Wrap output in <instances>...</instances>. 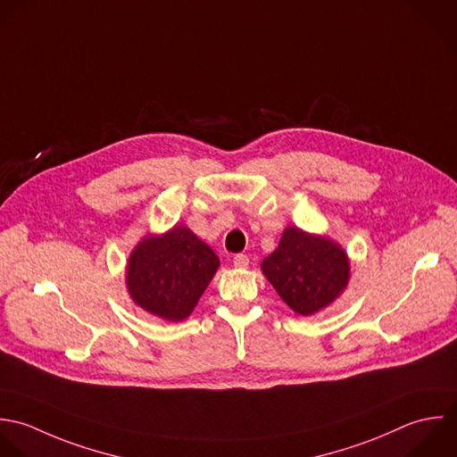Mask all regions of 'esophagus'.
Instances as JSON below:
<instances>
[{
	"instance_id": "esophagus-1",
	"label": "esophagus",
	"mask_w": 457,
	"mask_h": 457,
	"mask_svg": "<svg viewBox=\"0 0 457 457\" xmlns=\"http://www.w3.org/2000/svg\"><path fill=\"white\" fill-rule=\"evenodd\" d=\"M233 265H235L237 269H245V267L249 265V258H247L245 254H237V256L233 258Z\"/></svg>"
}]
</instances>
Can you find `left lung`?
<instances>
[{
	"instance_id": "obj_1",
	"label": "left lung",
	"mask_w": 457,
	"mask_h": 457,
	"mask_svg": "<svg viewBox=\"0 0 457 457\" xmlns=\"http://www.w3.org/2000/svg\"><path fill=\"white\" fill-rule=\"evenodd\" d=\"M262 270L279 297L303 317L335 303L351 276L347 253L337 242L295 226L283 231L278 249L262 262Z\"/></svg>"
}]
</instances>
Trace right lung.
I'll use <instances>...</instances> for the list:
<instances>
[{
    "mask_svg": "<svg viewBox=\"0 0 457 457\" xmlns=\"http://www.w3.org/2000/svg\"><path fill=\"white\" fill-rule=\"evenodd\" d=\"M219 269V258L188 228L144 237L131 251L126 287L142 310L170 322L187 319Z\"/></svg>",
    "mask_w": 457,
    "mask_h": 457,
    "instance_id": "right-lung-1",
    "label": "right lung"
}]
</instances>
